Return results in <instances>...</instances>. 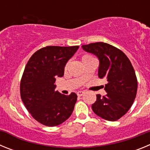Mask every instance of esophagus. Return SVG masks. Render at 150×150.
Wrapping results in <instances>:
<instances>
[{"instance_id": "obj_1", "label": "esophagus", "mask_w": 150, "mask_h": 150, "mask_svg": "<svg viewBox=\"0 0 150 150\" xmlns=\"http://www.w3.org/2000/svg\"><path fill=\"white\" fill-rule=\"evenodd\" d=\"M77 95L79 97H80V96H82V95H83V94H84V91H77Z\"/></svg>"}]
</instances>
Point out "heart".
Returning a JSON list of instances; mask_svg holds the SVG:
<instances>
[{"instance_id": "heart-1", "label": "heart", "mask_w": 150, "mask_h": 150, "mask_svg": "<svg viewBox=\"0 0 150 150\" xmlns=\"http://www.w3.org/2000/svg\"><path fill=\"white\" fill-rule=\"evenodd\" d=\"M89 58H91L90 55H84L83 56V58H82V60H84V59H89Z\"/></svg>"}]
</instances>
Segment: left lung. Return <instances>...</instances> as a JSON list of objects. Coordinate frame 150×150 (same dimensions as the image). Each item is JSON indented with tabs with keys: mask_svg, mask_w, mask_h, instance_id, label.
Masks as SVG:
<instances>
[{
	"mask_svg": "<svg viewBox=\"0 0 150 150\" xmlns=\"http://www.w3.org/2000/svg\"><path fill=\"white\" fill-rule=\"evenodd\" d=\"M84 51L99 60L98 76L106 78L105 96L97 95L91 105L95 114L108 121H116L131 108L137 95V80L132 63L125 54L108 43L83 45Z\"/></svg>",
	"mask_w": 150,
	"mask_h": 150,
	"instance_id": "obj_1",
	"label": "left lung"
}]
</instances>
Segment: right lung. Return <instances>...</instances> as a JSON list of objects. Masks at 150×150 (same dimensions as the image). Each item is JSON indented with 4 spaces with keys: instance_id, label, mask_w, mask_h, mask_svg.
<instances>
[{
    "instance_id": "right-lung-1",
    "label": "right lung",
    "mask_w": 150,
    "mask_h": 150,
    "mask_svg": "<svg viewBox=\"0 0 150 150\" xmlns=\"http://www.w3.org/2000/svg\"><path fill=\"white\" fill-rule=\"evenodd\" d=\"M78 49V46H46L34 52L25 67L21 98L33 118L41 124L56 126L72 114L77 95L55 91V82L64 76L66 64Z\"/></svg>"
}]
</instances>
